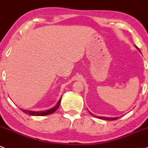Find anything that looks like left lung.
Listing matches in <instances>:
<instances>
[{
	"instance_id": "obj_1",
	"label": "left lung",
	"mask_w": 148,
	"mask_h": 148,
	"mask_svg": "<svg viewBox=\"0 0 148 148\" xmlns=\"http://www.w3.org/2000/svg\"><path fill=\"white\" fill-rule=\"evenodd\" d=\"M135 48H136L137 49H138V51H140V49H139V48H138V47L136 46V45H135ZM90 113L91 115H94L93 114H92V113H91L90 112ZM97 118H98L99 119L106 120H109V121H111V120H117V119H118V118H106V117H101V116H97Z\"/></svg>"
}]
</instances>
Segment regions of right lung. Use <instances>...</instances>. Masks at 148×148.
<instances>
[{
    "mask_svg": "<svg viewBox=\"0 0 148 148\" xmlns=\"http://www.w3.org/2000/svg\"><path fill=\"white\" fill-rule=\"evenodd\" d=\"M61 98H62V97H60V100H59L58 103L57 104H56V106H54V107L52 108L51 109L48 110L36 111H36H30V110H27L21 109V110L23 112H25V113L28 114V115H34V116H44V115H50V114L53 113V112H54L55 111H56V110L58 109V108L59 106H60V101H61Z\"/></svg>",
    "mask_w": 148,
    "mask_h": 148,
    "instance_id": "1",
    "label": "right lung"
}]
</instances>
